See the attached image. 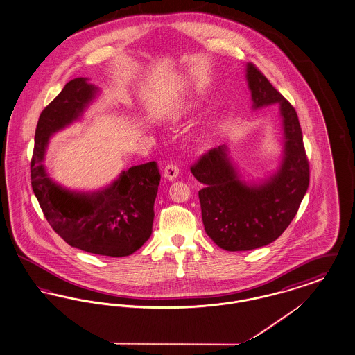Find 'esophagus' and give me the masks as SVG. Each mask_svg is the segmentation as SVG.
Instances as JSON below:
<instances>
[{
    "label": "esophagus",
    "mask_w": 355,
    "mask_h": 355,
    "mask_svg": "<svg viewBox=\"0 0 355 355\" xmlns=\"http://www.w3.org/2000/svg\"><path fill=\"white\" fill-rule=\"evenodd\" d=\"M180 175V168L175 164H169L166 165L165 171H164V177L169 181H174L177 177Z\"/></svg>",
    "instance_id": "34e87169"
}]
</instances>
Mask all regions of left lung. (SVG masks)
Returning <instances> with one entry per match:
<instances>
[{
  "label": "left lung",
  "mask_w": 355,
  "mask_h": 355,
  "mask_svg": "<svg viewBox=\"0 0 355 355\" xmlns=\"http://www.w3.org/2000/svg\"><path fill=\"white\" fill-rule=\"evenodd\" d=\"M254 108L279 104L284 125L283 162L259 184H247L227 157L226 146L210 149L190 171L200 184L199 202L206 234L226 251H248L276 241L296 216L309 186V161L292 104L255 64H247Z\"/></svg>",
  "instance_id": "obj_1"
}]
</instances>
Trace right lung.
Wrapping results in <instances>:
<instances>
[{
  "mask_svg": "<svg viewBox=\"0 0 355 355\" xmlns=\"http://www.w3.org/2000/svg\"><path fill=\"white\" fill-rule=\"evenodd\" d=\"M96 91L85 78H75L43 110L30 162L31 187L44 218L67 244L95 255L123 257L152 235L161 180L156 162L132 166L111 186L91 194L60 187L42 164L50 136L76 120Z\"/></svg>",
  "mask_w": 355,
  "mask_h": 355,
  "instance_id": "1",
  "label": "right lung"
}]
</instances>
